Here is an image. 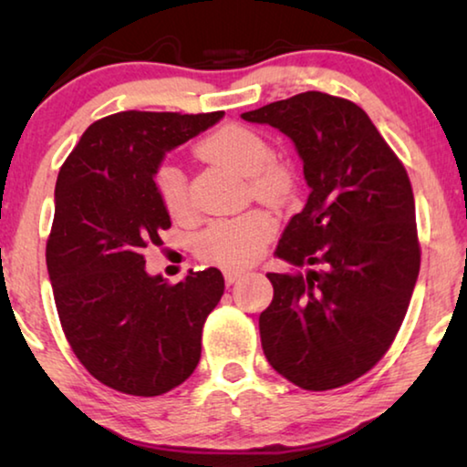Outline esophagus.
<instances>
[{
	"mask_svg": "<svg viewBox=\"0 0 467 467\" xmlns=\"http://www.w3.org/2000/svg\"><path fill=\"white\" fill-rule=\"evenodd\" d=\"M243 275H244L243 270H224V280H226L228 286H231V284H234L236 280H241Z\"/></svg>",
	"mask_w": 467,
	"mask_h": 467,
	"instance_id": "esophagus-1",
	"label": "esophagus"
}]
</instances>
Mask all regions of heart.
Returning <instances> with one entry per match:
<instances>
[{"label":"heart","instance_id":"1","mask_svg":"<svg viewBox=\"0 0 467 467\" xmlns=\"http://www.w3.org/2000/svg\"><path fill=\"white\" fill-rule=\"evenodd\" d=\"M197 154L231 167L249 177L253 193L267 202H282L292 187L286 164L275 161L270 141L244 125L228 123L210 131L197 144ZM158 197L172 218L192 214L187 177L181 167L162 162L154 172ZM275 231V220L265 210H249L241 216L216 220L195 239L197 255L223 267H243L255 262Z\"/></svg>","mask_w":467,"mask_h":467}]
</instances>
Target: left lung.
<instances>
[{
  "mask_svg": "<svg viewBox=\"0 0 467 467\" xmlns=\"http://www.w3.org/2000/svg\"><path fill=\"white\" fill-rule=\"evenodd\" d=\"M295 141L311 187L275 255L306 274H267L259 315L274 370L306 391L357 381L389 350L420 272L404 164L352 100L300 92L241 115Z\"/></svg>",
  "mask_w": 467,
  "mask_h": 467,
  "instance_id": "obj_1",
  "label": "left lung"
}]
</instances>
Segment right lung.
<instances>
[{"label": "right lung", "instance_id": "obj_1", "mask_svg": "<svg viewBox=\"0 0 467 467\" xmlns=\"http://www.w3.org/2000/svg\"><path fill=\"white\" fill-rule=\"evenodd\" d=\"M223 115L121 110L94 121L61 164L47 270L63 334L110 389L154 398L200 362L223 274L208 267L169 284L146 274L141 251L171 228L154 187L158 164Z\"/></svg>", "mask_w": 467, "mask_h": 467}]
</instances>
